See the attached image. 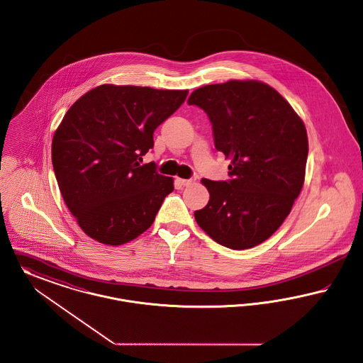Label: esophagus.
<instances>
[{"instance_id": "esophagus-1", "label": "esophagus", "mask_w": 363, "mask_h": 363, "mask_svg": "<svg viewBox=\"0 0 363 363\" xmlns=\"http://www.w3.org/2000/svg\"><path fill=\"white\" fill-rule=\"evenodd\" d=\"M176 183L180 184V186H183V187H186V186H190L191 183H192V180H190V179H180V177H177V179H176Z\"/></svg>"}]
</instances>
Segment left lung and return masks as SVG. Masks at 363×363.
<instances>
[{
	"instance_id": "8db88e82",
	"label": "left lung",
	"mask_w": 363,
	"mask_h": 363,
	"mask_svg": "<svg viewBox=\"0 0 363 363\" xmlns=\"http://www.w3.org/2000/svg\"><path fill=\"white\" fill-rule=\"evenodd\" d=\"M189 105L209 116L214 146L230 160V180L202 179L210 194L194 213L198 225L221 246L255 247L283 224L305 183V124L273 87L229 80L196 89Z\"/></svg>"
}]
</instances>
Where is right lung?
<instances>
[{
  "instance_id": "obj_1",
  "label": "right lung",
  "mask_w": 363,
  "mask_h": 363,
  "mask_svg": "<svg viewBox=\"0 0 363 363\" xmlns=\"http://www.w3.org/2000/svg\"><path fill=\"white\" fill-rule=\"evenodd\" d=\"M189 90L102 84L68 109L52 142V161L65 205L99 243L131 242L154 223L173 179L140 165L155 128Z\"/></svg>"
}]
</instances>
